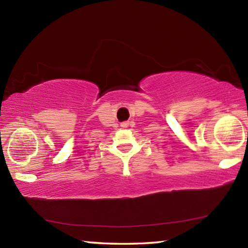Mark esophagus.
<instances>
[{
  "mask_svg": "<svg viewBox=\"0 0 248 248\" xmlns=\"http://www.w3.org/2000/svg\"><path fill=\"white\" fill-rule=\"evenodd\" d=\"M128 123H125V121H124V123H121V127H123V128H127L128 127Z\"/></svg>",
  "mask_w": 248,
  "mask_h": 248,
  "instance_id": "1",
  "label": "esophagus"
}]
</instances>
